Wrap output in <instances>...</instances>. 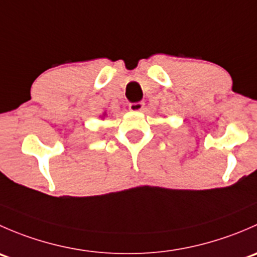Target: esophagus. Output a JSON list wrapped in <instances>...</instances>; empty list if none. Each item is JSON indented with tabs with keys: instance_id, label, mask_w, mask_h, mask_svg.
Segmentation results:
<instances>
[{
	"instance_id": "obj_1",
	"label": "esophagus",
	"mask_w": 257,
	"mask_h": 257,
	"mask_svg": "<svg viewBox=\"0 0 257 257\" xmlns=\"http://www.w3.org/2000/svg\"><path fill=\"white\" fill-rule=\"evenodd\" d=\"M144 108V102H137V103H131L129 104V109L132 112H141Z\"/></svg>"
}]
</instances>
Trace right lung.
I'll return each mask as SVG.
<instances>
[{"label":"right lung","mask_w":257,"mask_h":257,"mask_svg":"<svg viewBox=\"0 0 257 257\" xmlns=\"http://www.w3.org/2000/svg\"><path fill=\"white\" fill-rule=\"evenodd\" d=\"M105 116H107V113H103V115H102V118H105Z\"/></svg>","instance_id":"obj_1"}]
</instances>
